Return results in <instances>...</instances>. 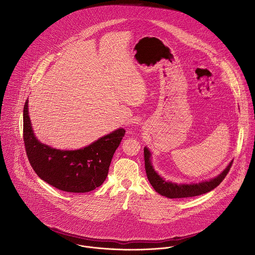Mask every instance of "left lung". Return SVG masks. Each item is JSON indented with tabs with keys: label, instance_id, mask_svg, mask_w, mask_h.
<instances>
[{
	"label": "left lung",
	"instance_id": "obj_1",
	"mask_svg": "<svg viewBox=\"0 0 255 255\" xmlns=\"http://www.w3.org/2000/svg\"><path fill=\"white\" fill-rule=\"evenodd\" d=\"M151 153L144 148V161H145V171L147 179L153 188L163 196L168 198H183V197H193L197 195L204 194L206 192L211 191L215 187H217L222 181L226 178L229 173L233 161L228 165V167L216 178L210 180L209 182H198L191 184H178L173 182H166L163 180L153 169L151 164Z\"/></svg>",
	"mask_w": 255,
	"mask_h": 255
}]
</instances>
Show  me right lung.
Segmentation results:
<instances>
[{
    "mask_svg": "<svg viewBox=\"0 0 255 255\" xmlns=\"http://www.w3.org/2000/svg\"><path fill=\"white\" fill-rule=\"evenodd\" d=\"M126 130L119 128L78 150H60L39 142L28 116V99L23 108V140L27 158L37 176L67 192H88L106 180L110 164Z\"/></svg>",
    "mask_w": 255,
    "mask_h": 255,
    "instance_id": "1",
    "label": "right lung"
}]
</instances>
